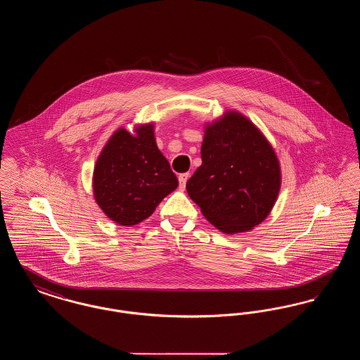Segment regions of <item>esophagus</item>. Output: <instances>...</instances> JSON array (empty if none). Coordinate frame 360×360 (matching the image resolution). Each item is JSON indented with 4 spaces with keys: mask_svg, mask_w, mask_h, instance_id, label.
<instances>
[{
    "mask_svg": "<svg viewBox=\"0 0 360 360\" xmlns=\"http://www.w3.org/2000/svg\"><path fill=\"white\" fill-rule=\"evenodd\" d=\"M188 176H190V174H188V172L179 174L178 181H179V186H181V188H185V186H186V182H188Z\"/></svg>",
    "mask_w": 360,
    "mask_h": 360,
    "instance_id": "1",
    "label": "esophagus"
}]
</instances>
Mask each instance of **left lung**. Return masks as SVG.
<instances>
[{
	"instance_id": "1",
	"label": "left lung",
	"mask_w": 360,
	"mask_h": 360,
	"mask_svg": "<svg viewBox=\"0 0 360 360\" xmlns=\"http://www.w3.org/2000/svg\"><path fill=\"white\" fill-rule=\"evenodd\" d=\"M202 165L186 184L188 197L224 233L252 229L274 206L281 167L271 144L238 112L207 124Z\"/></svg>"
}]
</instances>
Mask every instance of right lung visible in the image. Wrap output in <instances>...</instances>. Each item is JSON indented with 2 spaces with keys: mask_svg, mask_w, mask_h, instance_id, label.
Listing matches in <instances>:
<instances>
[{
  "mask_svg": "<svg viewBox=\"0 0 360 360\" xmlns=\"http://www.w3.org/2000/svg\"><path fill=\"white\" fill-rule=\"evenodd\" d=\"M136 135L117 129L103 147L93 174L94 198L103 213L124 226L141 223L178 186L170 163L159 151L154 125Z\"/></svg>",
  "mask_w": 360,
  "mask_h": 360,
  "instance_id": "add662e5",
  "label": "right lung"
}]
</instances>
